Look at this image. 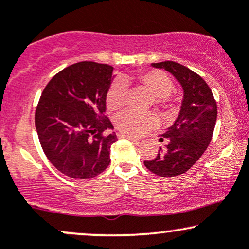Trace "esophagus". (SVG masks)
<instances>
[{"label": "esophagus", "mask_w": 249, "mask_h": 249, "mask_svg": "<svg viewBox=\"0 0 249 249\" xmlns=\"http://www.w3.org/2000/svg\"><path fill=\"white\" fill-rule=\"evenodd\" d=\"M117 137H118V138H125V139H130V141H132V142H138L139 139L137 138V137H133V136H130V134H126V133H123V132H118L117 133Z\"/></svg>", "instance_id": "1"}]
</instances>
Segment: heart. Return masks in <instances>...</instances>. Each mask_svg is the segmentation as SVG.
Here are the masks:
<instances>
[{
	"instance_id": "heart-1",
	"label": "heart",
	"mask_w": 249,
	"mask_h": 249,
	"mask_svg": "<svg viewBox=\"0 0 249 249\" xmlns=\"http://www.w3.org/2000/svg\"><path fill=\"white\" fill-rule=\"evenodd\" d=\"M126 81V78H124ZM123 79H116L108 88L105 102L108 110L122 108L126 102V84ZM137 81L153 95V102L166 113L176 111V102L171 96L174 84L166 73L159 70H147L137 75ZM159 119L154 113H138L125 110L115 117V125L123 133L139 136L158 125Z\"/></svg>"
}]
</instances>
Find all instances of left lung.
<instances>
[{
    "instance_id": "1",
    "label": "left lung",
    "mask_w": 249,
    "mask_h": 249,
    "mask_svg": "<svg viewBox=\"0 0 249 249\" xmlns=\"http://www.w3.org/2000/svg\"><path fill=\"white\" fill-rule=\"evenodd\" d=\"M152 67L165 69L178 79L184 89V99L177 121L160 134V141L167 139V145L159 147L156 158L145 160L144 165L160 177H176L187 172L206 151L218 107L212 90L198 73L172 61L152 63Z\"/></svg>"
}]
</instances>
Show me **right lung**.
Segmentation results:
<instances>
[{"label":"right lung","mask_w":249,"mask_h":249,"mask_svg":"<svg viewBox=\"0 0 249 249\" xmlns=\"http://www.w3.org/2000/svg\"><path fill=\"white\" fill-rule=\"evenodd\" d=\"M113 68L78 62L56 73L43 90L35 125L45 156L59 172L73 179H91L110 164L117 141L105 97Z\"/></svg>","instance_id":"add662e5"}]
</instances>
